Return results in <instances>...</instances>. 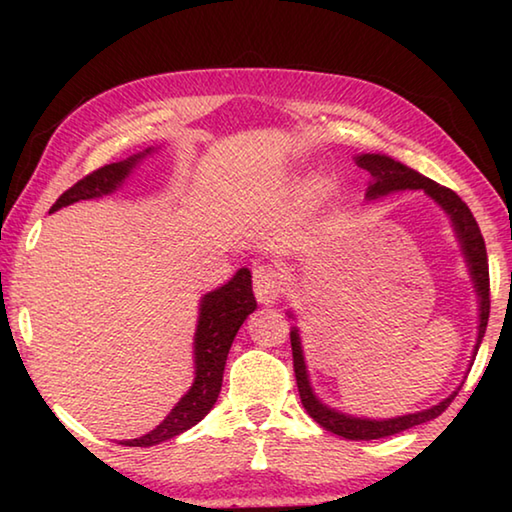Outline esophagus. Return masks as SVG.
I'll use <instances>...</instances> for the list:
<instances>
[{"label":"esophagus","instance_id":"34e87169","mask_svg":"<svg viewBox=\"0 0 512 512\" xmlns=\"http://www.w3.org/2000/svg\"><path fill=\"white\" fill-rule=\"evenodd\" d=\"M253 287H255V298L262 302V305H273L275 300H280L282 282H280V275H277L271 266H264V264L253 266Z\"/></svg>","mask_w":512,"mask_h":512}]
</instances>
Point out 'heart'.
Returning a JSON list of instances; mask_svg holds the SVG:
<instances>
[{
  "instance_id": "heart-1",
  "label": "heart",
  "mask_w": 512,
  "mask_h": 512,
  "mask_svg": "<svg viewBox=\"0 0 512 512\" xmlns=\"http://www.w3.org/2000/svg\"><path fill=\"white\" fill-rule=\"evenodd\" d=\"M325 194H327V183H325L323 178L309 180L307 187H305V192H302V210H305V212L314 210V207L320 201H323Z\"/></svg>"
}]
</instances>
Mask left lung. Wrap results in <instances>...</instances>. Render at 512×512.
Segmentation results:
<instances>
[{
    "mask_svg": "<svg viewBox=\"0 0 512 512\" xmlns=\"http://www.w3.org/2000/svg\"><path fill=\"white\" fill-rule=\"evenodd\" d=\"M354 162H357L361 169H366L370 173V185L366 189L368 201H377V198L395 194V192H406V189H420V192L427 194L431 201L449 216V223H452L454 235L458 239V246H461V253L465 257L467 273H470V277H472L476 302H479V327H476L479 332H476V345H474L472 361H470V366H472L476 352H479V345L483 341L485 327H488L490 277H488V255H485V241L481 237V230H479V225H476V219L472 216L470 207H467L461 198H458V194L452 192V189L433 183L431 178L422 176L420 171H415L411 167H406V164L391 158V155L361 153L354 158ZM287 314H289V318H296L293 316V311H287ZM291 350H293V370H296V381H298L302 406H305L307 413L320 424V427L336 433V436H341V438H348V440H377V438L395 436V433L406 431L411 427H418V424L438 418V415L443 413L449 404H452L456 393L461 391V386H463V384L458 386L452 395H447L445 400H440L438 404L429 406V409L406 413V415H395V418H384V420L359 418V415H350V413H343L339 409H332V406H327L314 393L298 327H291Z\"/></svg>",
    "mask_w": 512,
    "mask_h": 512,
    "instance_id": "1",
    "label": "left lung"
}]
</instances>
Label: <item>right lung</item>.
I'll return each instance as SVG.
<instances>
[{"mask_svg":"<svg viewBox=\"0 0 512 512\" xmlns=\"http://www.w3.org/2000/svg\"><path fill=\"white\" fill-rule=\"evenodd\" d=\"M153 149H146L131 158L112 162L92 171L90 176L79 180L74 187L58 198L51 207V212H58L60 207H67L90 198H101L106 194L117 192L126 183L133 169L140 164ZM257 309L253 296V275L248 268L230 277L223 287L205 293L198 302V320L194 334V381L189 391L180 397V402L173 406L167 418H164L153 431L144 433L140 438L121 440L126 447H153L164 440L176 438L180 433L192 429L212 411L216 397L221 393L225 359H228L230 345L235 341L239 327L244 320Z\"/></svg>","mask_w":512,"mask_h":512,"instance_id":"add662e5","label":"right lung"}]
</instances>
